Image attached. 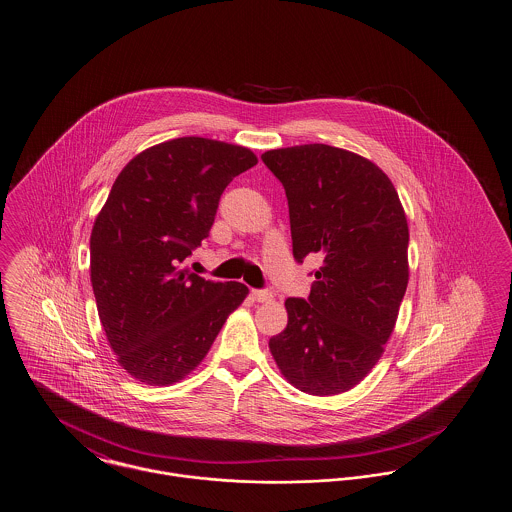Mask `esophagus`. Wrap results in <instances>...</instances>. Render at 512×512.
Listing matches in <instances>:
<instances>
[{"instance_id": "obj_1", "label": "esophagus", "mask_w": 512, "mask_h": 512, "mask_svg": "<svg viewBox=\"0 0 512 512\" xmlns=\"http://www.w3.org/2000/svg\"><path fill=\"white\" fill-rule=\"evenodd\" d=\"M251 295H253V299L259 301V303H267V301L272 299V293L268 292V290H253Z\"/></svg>"}]
</instances>
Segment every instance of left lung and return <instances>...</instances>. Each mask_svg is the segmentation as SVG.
<instances>
[{
  "label": "left lung",
  "mask_w": 512,
  "mask_h": 512,
  "mask_svg": "<svg viewBox=\"0 0 512 512\" xmlns=\"http://www.w3.org/2000/svg\"><path fill=\"white\" fill-rule=\"evenodd\" d=\"M282 182L293 257L318 253L309 299H286L288 326L268 341L293 388L338 395L380 361L409 284V224L388 174L326 144L261 155Z\"/></svg>",
  "instance_id": "left-lung-1"
}]
</instances>
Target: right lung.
Segmentation results:
<instances>
[{"instance_id": "1", "label": "right lung", "mask_w": 512, "mask_h": 512, "mask_svg": "<svg viewBox=\"0 0 512 512\" xmlns=\"http://www.w3.org/2000/svg\"><path fill=\"white\" fill-rule=\"evenodd\" d=\"M257 165L244 146L186 136L126 163L90 236L98 315L119 365L149 386L186 378L247 297L182 263L209 236L234 176Z\"/></svg>"}]
</instances>
